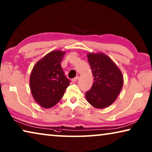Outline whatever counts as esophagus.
I'll use <instances>...</instances> for the list:
<instances>
[{
	"label": "esophagus",
	"instance_id": "34e87169",
	"mask_svg": "<svg viewBox=\"0 0 152 152\" xmlns=\"http://www.w3.org/2000/svg\"><path fill=\"white\" fill-rule=\"evenodd\" d=\"M78 78H79L78 76H76L75 78H74L72 79V82H76V81L78 79Z\"/></svg>",
	"mask_w": 152,
	"mask_h": 152
}]
</instances>
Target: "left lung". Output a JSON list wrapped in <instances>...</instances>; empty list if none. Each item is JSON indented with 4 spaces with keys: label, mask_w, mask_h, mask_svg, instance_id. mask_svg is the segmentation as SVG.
Masks as SVG:
<instances>
[{
    "label": "left lung",
    "mask_w": 152,
    "mask_h": 152,
    "mask_svg": "<svg viewBox=\"0 0 152 152\" xmlns=\"http://www.w3.org/2000/svg\"><path fill=\"white\" fill-rule=\"evenodd\" d=\"M87 56L94 81L91 89L86 92V99L95 108H106L118 97L123 87V75L117 65L106 54L90 53Z\"/></svg>",
    "instance_id": "8db88e82"
}]
</instances>
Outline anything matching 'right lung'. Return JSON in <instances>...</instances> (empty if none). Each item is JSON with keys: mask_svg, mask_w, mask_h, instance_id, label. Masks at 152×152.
Returning <instances> with one entry per match:
<instances>
[{"mask_svg": "<svg viewBox=\"0 0 152 152\" xmlns=\"http://www.w3.org/2000/svg\"><path fill=\"white\" fill-rule=\"evenodd\" d=\"M65 52L53 50L35 63L31 71L29 84L36 102L44 108L56 104L69 85L61 66Z\"/></svg>", "mask_w": 152, "mask_h": 152, "instance_id": "1", "label": "right lung"}]
</instances>
